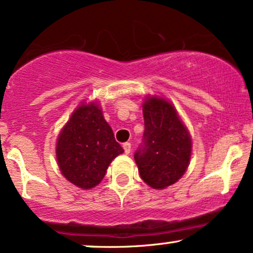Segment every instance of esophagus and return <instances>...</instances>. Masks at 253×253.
Masks as SVG:
<instances>
[{
  "instance_id": "esophagus-1",
  "label": "esophagus",
  "mask_w": 253,
  "mask_h": 253,
  "mask_svg": "<svg viewBox=\"0 0 253 253\" xmlns=\"http://www.w3.org/2000/svg\"><path fill=\"white\" fill-rule=\"evenodd\" d=\"M123 147L125 150V153H126V154L130 153V148H132V146H130L129 142H125V144L123 145Z\"/></svg>"
}]
</instances>
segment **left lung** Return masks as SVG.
<instances>
[{
	"label": "left lung",
	"mask_w": 253,
	"mask_h": 253,
	"mask_svg": "<svg viewBox=\"0 0 253 253\" xmlns=\"http://www.w3.org/2000/svg\"><path fill=\"white\" fill-rule=\"evenodd\" d=\"M142 113L144 138L134 160L142 180L161 190L184 175L190 164L192 141L175 108L163 97H147Z\"/></svg>",
	"instance_id": "1"
}]
</instances>
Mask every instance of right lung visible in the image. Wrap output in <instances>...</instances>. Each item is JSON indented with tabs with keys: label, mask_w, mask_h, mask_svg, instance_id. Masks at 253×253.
Returning a JSON list of instances; mask_svg holds the SVG:
<instances>
[{
	"label": "right lung",
	"mask_w": 253,
	"mask_h": 253,
	"mask_svg": "<svg viewBox=\"0 0 253 253\" xmlns=\"http://www.w3.org/2000/svg\"><path fill=\"white\" fill-rule=\"evenodd\" d=\"M124 153L95 102L81 105L57 138L56 158L61 173L72 184L89 190L96 186L115 157Z\"/></svg>",
	"instance_id": "1"
}]
</instances>
